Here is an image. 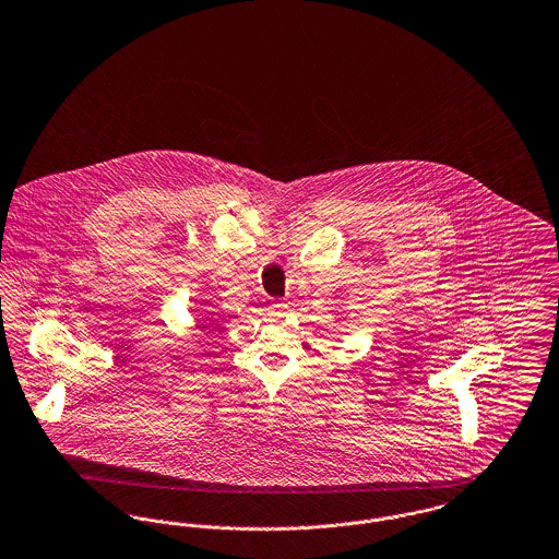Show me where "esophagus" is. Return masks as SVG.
Returning a JSON list of instances; mask_svg holds the SVG:
<instances>
[{"label": "esophagus", "mask_w": 559, "mask_h": 559, "mask_svg": "<svg viewBox=\"0 0 559 559\" xmlns=\"http://www.w3.org/2000/svg\"><path fill=\"white\" fill-rule=\"evenodd\" d=\"M287 310H289V306H287L285 301H272V304L267 306V312H270L272 317H285Z\"/></svg>", "instance_id": "1"}]
</instances>
